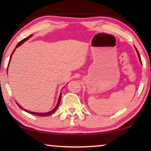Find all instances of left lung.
<instances>
[{"mask_svg": "<svg viewBox=\"0 0 151 151\" xmlns=\"http://www.w3.org/2000/svg\"><path fill=\"white\" fill-rule=\"evenodd\" d=\"M135 47V49H136V52H137V56H138V58H139V61H140V62H141V63H142V60H141V58H140V55H139V52H138V50H137V49H136V47Z\"/></svg>", "mask_w": 151, "mask_h": 151, "instance_id": "1", "label": "left lung"}]
</instances>
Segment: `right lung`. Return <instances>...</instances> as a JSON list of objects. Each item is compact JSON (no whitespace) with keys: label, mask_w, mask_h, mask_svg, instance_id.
I'll use <instances>...</instances> for the list:
<instances>
[{"label":"right lung","mask_w":151,"mask_h":151,"mask_svg":"<svg viewBox=\"0 0 151 151\" xmlns=\"http://www.w3.org/2000/svg\"><path fill=\"white\" fill-rule=\"evenodd\" d=\"M32 36V35H30V36H29L28 37H26V38H24V39H23L22 40H21L20 42H19L17 45H16V47H15V49L14 50V51H13L12 52V54H11V56H10V58H9V63H8V66H9V62H10V60H11V59H12V55H13V54H14V52H15V49H17V48L18 47H19L20 45H21L25 41H27V40H28V39H29V38H30ZM7 70H8V69H7ZM61 98H62V93H60V96H59V99H58V102H57V104L56 105V106L54 107L52 110L51 111H48V112H46V113H39V112H34V111H28V110H26V109H24V108H22L20 105H19L17 102H16V103H17V104L19 106V107L20 108H21L22 110H23L24 111H27V112H28V113H29V114H33V115H37V116H42V117H45V116H49V115H50L51 114H52L53 113H54V112L56 111V110H57V108H58V106H59V105H60V101H61Z\"/></svg>","instance_id":"1"}]
</instances>
